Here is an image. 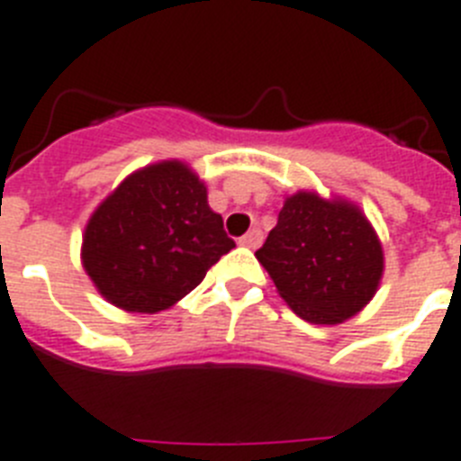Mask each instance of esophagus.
<instances>
[{
    "instance_id": "34e87169",
    "label": "esophagus",
    "mask_w": 461,
    "mask_h": 461,
    "mask_svg": "<svg viewBox=\"0 0 461 461\" xmlns=\"http://www.w3.org/2000/svg\"><path fill=\"white\" fill-rule=\"evenodd\" d=\"M261 240H263L261 230H258V228H251L249 233L242 235V238H240V245H242V247H249V249H257V247L261 245Z\"/></svg>"
}]
</instances>
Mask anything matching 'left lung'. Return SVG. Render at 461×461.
<instances>
[{"label": "left lung", "instance_id": "left-lung-1", "mask_svg": "<svg viewBox=\"0 0 461 461\" xmlns=\"http://www.w3.org/2000/svg\"><path fill=\"white\" fill-rule=\"evenodd\" d=\"M298 317L340 324L375 296L383 277V245L357 204L298 191L285 200L277 226L257 251Z\"/></svg>", "mask_w": 461, "mask_h": 461}]
</instances>
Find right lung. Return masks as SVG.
<instances>
[{
    "label": "right lung",
    "instance_id": "add662e5",
    "mask_svg": "<svg viewBox=\"0 0 461 461\" xmlns=\"http://www.w3.org/2000/svg\"><path fill=\"white\" fill-rule=\"evenodd\" d=\"M233 247L200 176L163 160L125 176L93 212L81 261L112 305L151 314L195 289Z\"/></svg>",
    "mask_w": 461,
    "mask_h": 461
}]
</instances>
